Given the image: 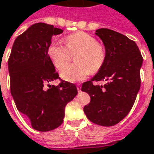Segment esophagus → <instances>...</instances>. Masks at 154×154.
I'll use <instances>...</instances> for the list:
<instances>
[{
    "mask_svg": "<svg viewBox=\"0 0 154 154\" xmlns=\"http://www.w3.org/2000/svg\"><path fill=\"white\" fill-rule=\"evenodd\" d=\"M77 91H78V92H81V88H82V86H81L80 84H77Z\"/></svg>",
    "mask_w": 154,
    "mask_h": 154,
    "instance_id": "1",
    "label": "esophagus"
}]
</instances>
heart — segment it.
<instances>
[{
	"instance_id": "obj_1",
	"label": "heart",
	"mask_w": 154,
	"mask_h": 154,
	"mask_svg": "<svg viewBox=\"0 0 154 154\" xmlns=\"http://www.w3.org/2000/svg\"><path fill=\"white\" fill-rule=\"evenodd\" d=\"M65 44L57 41L50 45L48 55L57 69H62L68 62L70 53L75 57L76 64H70L62 69V79L77 82L87 78L91 72H97L102 67L106 57V51L103 45L97 43L93 36L85 32H77L66 36Z\"/></svg>"
}]
</instances>
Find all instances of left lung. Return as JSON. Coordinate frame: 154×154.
<instances>
[{
  "label": "left lung",
  "instance_id": "left-lung-1",
  "mask_svg": "<svg viewBox=\"0 0 154 154\" xmlns=\"http://www.w3.org/2000/svg\"><path fill=\"white\" fill-rule=\"evenodd\" d=\"M95 34L103 42L106 57L95 76L82 86L91 97L83 110L91 122L110 127L122 121L133 107L140 89L143 57L137 44L121 33L101 28ZM93 80L107 82L103 87L94 86Z\"/></svg>",
  "mask_w": 154,
  "mask_h": 154
}]
</instances>
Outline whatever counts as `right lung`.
<instances>
[{"label": "right lung", "instance_id": "add662e5", "mask_svg": "<svg viewBox=\"0 0 154 154\" xmlns=\"http://www.w3.org/2000/svg\"><path fill=\"white\" fill-rule=\"evenodd\" d=\"M62 32L52 25L33 24L16 38L8 60L11 93L17 110L40 132L58 128L66 105L77 94V87L68 82L48 85L59 77L48 48L52 36Z\"/></svg>", "mask_w": 154, "mask_h": 154}]
</instances>
